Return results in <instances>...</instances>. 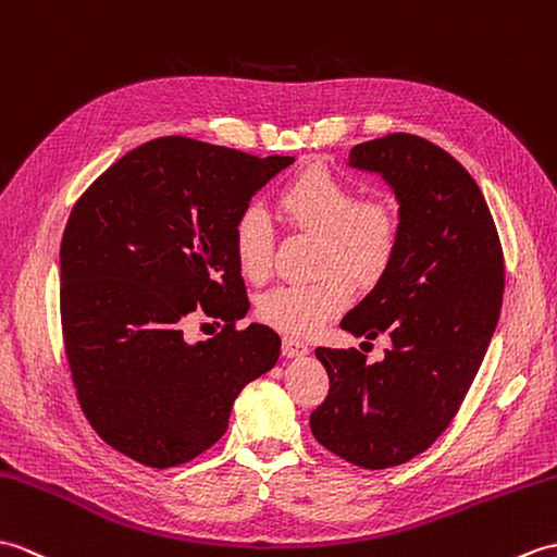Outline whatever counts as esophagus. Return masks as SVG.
Segmentation results:
<instances>
[{"label": "esophagus", "instance_id": "34e87169", "mask_svg": "<svg viewBox=\"0 0 557 557\" xmlns=\"http://www.w3.org/2000/svg\"><path fill=\"white\" fill-rule=\"evenodd\" d=\"M281 350H283V355H286V357H302V355H307V350H310V348H307L305 341L286 336V338H283V343H281Z\"/></svg>", "mask_w": 557, "mask_h": 557}]
</instances>
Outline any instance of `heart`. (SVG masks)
I'll use <instances>...</instances> for the list:
<instances>
[{
    "instance_id": "heart-1",
    "label": "heart",
    "mask_w": 557,
    "mask_h": 557,
    "mask_svg": "<svg viewBox=\"0 0 557 557\" xmlns=\"http://www.w3.org/2000/svg\"><path fill=\"white\" fill-rule=\"evenodd\" d=\"M276 207L295 231L317 233V269L310 283H278L257 300V317L283 333L307 336L348 302L343 273L369 286L398 250L400 219L381 197H355V188L326 166H307L283 185ZM231 245L247 281H264L274 264V226L262 207L247 205L233 219Z\"/></svg>"
}]
</instances>
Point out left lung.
<instances>
[{
	"mask_svg": "<svg viewBox=\"0 0 557 557\" xmlns=\"http://www.w3.org/2000/svg\"><path fill=\"white\" fill-rule=\"evenodd\" d=\"M350 166L388 181L400 238L341 326L367 341L386 333L393 348L374 364L357 348H317L329 395L310 426L345 462L388 469L434 446L460 410L498 324L505 262L476 181L438 145L391 133L355 145Z\"/></svg>",
	"mask_w": 557,
	"mask_h": 557,
	"instance_id": "1",
	"label": "left lung"
}]
</instances>
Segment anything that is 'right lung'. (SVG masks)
Returning a JSON list of instances; mask_svg holds the SVG:
<instances>
[{"instance_id":"1","label":"right lung","mask_w":557,"mask_h":557,"mask_svg":"<svg viewBox=\"0 0 557 557\" xmlns=\"http://www.w3.org/2000/svg\"><path fill=\"white\" fill-rule=\"evenodd\" d=\"M293 162L166 135L121 157L71 209L59 288L69 372L97 436L131 460L166 469L202 455L238 393L276 364V331L236 326L250 300L231 226ZM193 311L225 326L185 344Z\"/></svg>"}]
</instances>
